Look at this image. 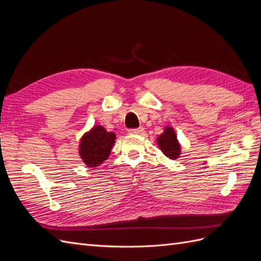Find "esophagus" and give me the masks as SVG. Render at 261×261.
<instances>
[{
  "label": "esophagus",
  "instance_id": "esophagus-1",
  "mask_svg": "<svg viewBox=\"0 0 261 261\" xmlns=\"http://www.w3.org/2000/svg\"><path fill=\"white\" fill-rule=\"evenodd\" d=\"M129 134H135V135H141L144 133V128L139 127V128H130L128 129Z\"/></svg>",
  "mask_w": 261,
  "mask_h": 261
}]
</instances>
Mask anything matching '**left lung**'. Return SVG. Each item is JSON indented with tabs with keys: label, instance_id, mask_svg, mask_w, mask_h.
I'll list each match as a JSON object with an SVG mask.
<instances>
[{
	"label": "left lung",
	"instance_id": "left-lung-1",
	"mask_svg": "<svg viewBox=\"0 0 261 261\" xmlns=\"http://www.w3.org/2000/svg\"><path fill=\"white\" fill-rule=\"evenodd\" d=\"M158 145L161 151L170 159H176L180 153L179 144L176 138V134L172 127H167L162 135L158 137Z\"/></svg>",
	"mask_w": 261,
	"mask_h": 261
}]
</instances>
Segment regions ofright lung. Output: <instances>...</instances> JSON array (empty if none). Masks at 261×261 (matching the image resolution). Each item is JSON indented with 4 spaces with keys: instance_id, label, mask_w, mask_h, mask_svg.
Wrapping results in <instances>:
<instances>
[{
    "instance_id": "1",
    "label": "right lung",
    "mask_w": 261,
    "mask_h": 261,
    "mask_svg": "<svg viewBox=\"0 0 261 261\" xmlns=\"http://www.w3.org/2000/svg\"><path fill=\"white\" fill-rule=\"evenodd\" d=\"M114 143L115 134L109 133L102 126L97 125L82 138L80 154L85 164L96 168L108 159Z\"/></svg>"
}]
</instances>
